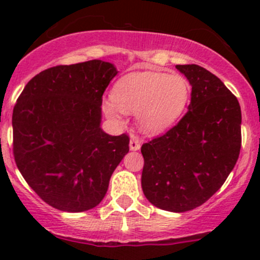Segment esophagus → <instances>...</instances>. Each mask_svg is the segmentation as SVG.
<instances>
[{"label":"esophagus","instance_id":"obj_1","mask_svg":"<svg viewBox=\"0 0 260 260\" xmlns=\"http://www.w3.org/2000/svg\"><path fill=\"white\" fill-rule=\"evenodd\" d=\"M129 148L132 149V151H138V149L141 148V141L138 140V138H131L129 141Z\"/></svg>","mask_w":260,"mask_h":260}]
</instances>
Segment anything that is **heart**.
I'll use <instances>...</instances> for the list:
<instances>
[{
	"label": "heart",
	"mask_w": 260,
	"mask_h": 260,
	"mask_svg": "<svg viewBox=\"0 0 260 260\" xmlns=\"http://www.w3.org/2000/svg\"><path fill=\"white\" fill-rule=\"evenodd\" d=\"M191 96V85L179 74L158 72L129 73L115 83L112 99L103 103L109 118L122 119L123 112L137 114L146 135L165 132L180 119Z\"/></svg>",
	"instance_id": "heart-1"
}]
</instances>
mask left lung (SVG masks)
<instances>
[{"label":"left lung","instance_id":"obj_1","mask_svg":"<svg viewBox=\"0 0 260 260\" xmlns=\"http://www.w3.org/2000/svg\"><path fill=\"white\" fill-rule=\"evenodd\" d=\"M190 81L187 113L165 135L143 143L142 190L156 208L185 212L219 190L238 161L242 111L221 80L199 65H176Z\"/></svg>","mask_w":260,"mask_h":260}]
</instances>
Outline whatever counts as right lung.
<instances>
[{
    "instance_id": "obj_1",
    "label": "right lung",
    "mask_w": 260,
    "mask_h": 260,
    "mask_svg": "<svg viewBox=\"0 0 260 260\" xmlns=\"http://www.w3.org/2000/svg\"><path fill=\"white\" fill-rule=\"evenodd\" d=\"M117 73L102 60L49 68L26 84L15 104L17 169L57 210L95 208L129 151L125 133L111 136L101 128L102 96Z\"/></svg>"
}]
</instances>
